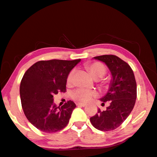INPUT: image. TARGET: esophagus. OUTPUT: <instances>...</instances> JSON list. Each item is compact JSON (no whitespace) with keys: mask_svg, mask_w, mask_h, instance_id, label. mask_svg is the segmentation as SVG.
Here are the masks:
<instances>
[{"mask_svg":"<svg viewBox=\"0 0 157 157\" xmlns=\"http://www.w3.org/2000/svg\"><path fill=\"white\" fill-rule=\"evenodd\" d=\"M76 105L77 106H81V107H85L86 105L85 103H82V102H77Z\"/></svg>","mask_w":157,"mask_h":157,"instance_id":"esophagus-1","label":"esophagus"}]
</instances>
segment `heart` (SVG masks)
<instances>
[{"instance_id":"heart-1","label":"heart","mask_w":157,"mask_h":157,"mask_svg":"<svg viewBox=\"0 0 157 157\" xmlns=\"http://www.w3.org/2000/svg\"><path fill=\"white\" fill-rule=\"evenodd\" d=\"M86 68L89 70L91 75L95 78H101V77L105 76L106 72H107V68H106L105 66L100 62H93L91 63L86 64ZM74 70H71L68 73L67 79H66V82L68 84H71L72 82ZM100 82L103 85L105 83L104 80H101ZM97 92L95 90L83 89V88H79L71 93V97L74 100L82 102H89V100L92 99V97L97 96Z\"/></svg>"}]
</instances>
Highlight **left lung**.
<instances>
[{
	"label": "left lung",
	"instance_id": "8db88e82",
	"mask_svg": "<svg viewBox=\"0 0 157 157\" xmlns=\"http://www.w3.org/2000/svg\"><path fill=\"white\" fill-rule=\"evenodd\" d=\"M107 65L113 77L107 94L101 98L102 103L109 102L105 111L98 109L90 121L95 128L102 131H113L129 116L136 99V82L131 66L117 56L105 55L94 57Z\"/></svg>",
	"mask_w": 157,
	"mask_h": 157
}]
</instances>
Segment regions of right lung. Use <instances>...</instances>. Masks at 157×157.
<instances>
[{
    "label": "right lung",
    "mask_w": 157,
    "mask_h": 157,
    "mask_svg": "<svg viewBox=\"0 0 157 157\" xmlns=\"http://www.w3.org/2000/svg\"><path fill=\"white\" fill-rule=\"evenodd\" d=\"M80 61L40 60L25 72L20 86L21 105L27 120L40 131L57 132L68 125L76 105L69 100L57 107L53 97L66 92L68 73Z\"/></svg>",
    "instance_id": "right-lung-1"
}]
</instances>
